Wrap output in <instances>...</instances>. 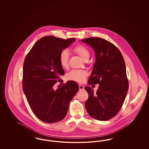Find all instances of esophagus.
I'll return each mask as SVG.
<instances>
[{
	"mask_svg": "<svg viewBox=\"0 0 149 149\" xmlns=\"http://www.w3.org/2000/svg\"><path fill=\"white\" fill-rule=\"evenodd\" d=\"M79 90H80V91H83V90L84 89V86L83 85L79 84Z\"/></svg>",
	"mask_w": 149,
	"mask_h": 149,
	"instance_id": "1",
	"label": "esophagus"
}]
</instances>
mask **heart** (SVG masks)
<instances>
[{"instance_id": "heart-1", "label": "heart", "mask_w": 149, "mask_h": 149, "mask_svg": "<svg viewBox=\"0 0 149 149\" xmlns=\"http://www.w3.org/2000/svg\"><path fill=\"white\" fill-rule=\"evenodd\" d=\"M74 51L79 55L81 58L85 60L86 58L89 57V52L85 46L78 45L74 48ZM69 54L67 50H63L59 55V63L63 68L68 66ZM87 76L86 71L83 70H72L67 75L66 78L69 80H74L79 83L83 82L85 77Z\"/></svg>"}]
</instances>
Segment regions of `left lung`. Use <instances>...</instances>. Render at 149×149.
Here are the masks:
<instances>
[{"label": "left lung", "instance_id": "1", "mask_svg": "<svg viewBox=\"0 0 149 149\" xmlns=\"http://www.w3.org/2000/svg\"><path fill=\"white\" fill-rule=\"evenodd\" d=\"M95 52V62L88 84H99L97 92L86 86L88 99L85 108L94 119L107 120L118 113L128 90L126 65L120 51L112 43L99 37L81 40Z\"/></svg>", "mask_w": 149, "mask_h": 149}]
</instances>
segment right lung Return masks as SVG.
Listing matches in <instances>:
<instances>
[{
    "mask_svg": "<svg viewBox=\"0 0 149 149\" xmlns=\"http://www.w3.org/2000/svg\"><path fill=\"white\" fill-rule=\"evenodd\" d=\"M75 41V38L65 40L52 36L43 37L35 43L25 58L23 90L32 111L44 122L63 120L69 103L78 92L79 85L74 81L54 89L65 74L59 63L60 54Z\"/></svg>",
    "mask_w": 149,
    "mask_h": 149,
    "instance_id": "right-lung-1",
    "label": "right lung"
}]
</instances>
